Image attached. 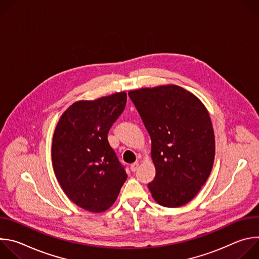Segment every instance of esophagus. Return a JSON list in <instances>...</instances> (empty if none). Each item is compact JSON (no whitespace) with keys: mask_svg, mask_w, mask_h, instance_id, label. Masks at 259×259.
I'll use <instances>...</instances> for the list:
<instances>
[{"mask_svg":"<svg viewBox=\"0 0 259 259\" xmlns=\"http://www.w3.org/2000/svg\"><path fill=\"white\" fill-rule=\"evenodd\" d=\"M138 167H139V163H138V162H135V163L131 164L130 169H131V171H132V172H135V171H137Z\"/></svg>","mask_w":259,"mask_h":259,"instance_id":"esophagus-1","label":"esophagus"}]
</instances>
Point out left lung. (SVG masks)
Here are the masks:
<instances>
[{
    "instance_id": "1",
    "label": "left lung",
    "mask_w": 259,
    "mask_h": 259,
    "mask_svg": "<svg viewBox=\"0 0 259 259\" xmlns=\"http://www.w3.org/2000/svg\"><path fill=\"white\" fill-rule=\"evenodd\" d=\"M152 139L156 176L149 183L154 200L169 208L192 201L214 163L215 137L203 102L177 85L128 93Z\"/></svg>"
}]
</instances>
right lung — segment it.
Returning <instances> with one entry per match:
<instances>
[{"label": "right lung", "instance_id": "obj_1", "mask_svg": "<svg viewBox=\"0 0 259 259\" xmlns=\"http://www.w3.org/2000/svg\"><path fill=\"white\" fill-rule=\"evenodd\" d=\"M126 101V92L76 101L65 109L55 127V176L68 199L87 211L107 210L127 179L107 140V133L123 113Z\"/></svg>", "mask_w": 259, "mask_h": 259}]
</instances>
